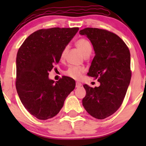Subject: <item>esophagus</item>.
<instances>
[{"label": "esophagus", "instance_id": "esophagus-1", "mask_svg": "<svg viewBox=\"0 0 146 146\" xmlns=\"http://www.w3.org/2000/svg\"><path fill=\"white\" fill-rule=\"evenodd\" d=\"M81 86H82V84H81V83L78 82H77L76 83V88H79V87H80Z\"/></svg>", "mask_w": 146, "mask_h": 146}]
</instances>
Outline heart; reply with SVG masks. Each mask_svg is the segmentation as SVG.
<instances>
[{"instance_id":"heart-1","label":"heart","mask_w":146,"mask_h":146,"mask_svg":"<svg viewBox=\"0 0 146 146\" xmlns=\"http://www.w3.org/2000/svg\"><path fill=\"white\" fill-rule=\"evenodd\" d=\"M76 46L82 52V53L84 55H90V54L92 52V45L90 42L86 38H80L76 42ZM68 48V46L64 47L63 49L62 52L61 53V59H64L65 58V56L66 54ZM86 70L83 67H78L74 66H70L68 67L66 70L64 72L65 75L68 76L74 80H80L82 76V74L85 72Z\"/></svg>"}]
</instances>
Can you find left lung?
<instances>
[{
    "instance_id": "1",
    "label": "left lung",
    "mask_w": 146,
    "mask_h": 146,
    "mask_svg": "<svg viewBox=\"0 0 146 146\" xmlns=\"http://www.w3.org/2000/svg\"><path fill=\"white\" fill-rule=\"evenodd\" d=\"M80 34L90 40L96 54L88 76L100 83L94 88L84 85L83 106L95 118H106L122 104L130 82L129 50L121 38L107 30L86 28Z\"/></svg>"
}]
</instances>
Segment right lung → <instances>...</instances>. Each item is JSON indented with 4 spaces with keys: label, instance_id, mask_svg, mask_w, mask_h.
<instances>
[{
    "label": "right lung",
    "instance_id": "obj_1",
    "mask_svg": "<svg viewBox=\"0 0 146 146\" xmlns=\"http://www.w3.org/2000/svg\"><path fill=\"white\" fill-rule=\"evenodd\" d=\"M78 30L40 29L28 36L18 50L16 88L27 110L38 119L55 116L74 89V79L63 76L54 83L48 78V72L59 62L63 49Z\"/></svg>",
    "mask_w": 146,
    "mask_h": 146
}]
</instances>
